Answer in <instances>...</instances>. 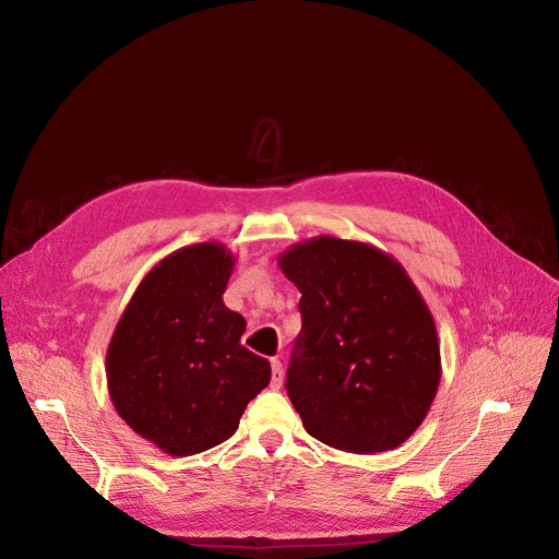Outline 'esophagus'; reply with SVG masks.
Wrapping results in <instances>:
<instances>
[{"mask_svg":"<svg viewBox=\"0 0 559 559\" xmlns=\"http://www.w3.org/2000/svg\"><path fill=\"white\" fill-rule=\"evenodd\" d=\"M270 368H273V376H270V386L273 389H280L282 382H284V368H282V361L280 359H273L270 361Z\"/></svg>","mask_w":559,"mask_h":559,"instance_id":"34e87169","label":"esophagus"}]
</instances>
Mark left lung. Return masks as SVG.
Instances as JSON below:
<instances>
[{"instance_id":"1","label":"left lung","mask_w":559,"mask_h":559,"mask_svg":"<svg viewBox=\"0 0 559 559\" xmlns=\"http://www.w3.org/2000/svg\"><path fill=\"white\" fill-rule=\"evenodd\" d=\"M298 292L286 394L302 427L331 448L394 450L425 421L441 384L431 310L386 251L333 235L277 259Z\"/></svg>"}]
</instances>
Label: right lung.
I'll return each mask as SVG.
<instances>
[{
	"label": "right lung",
	"instance_id": "right-lung-1",
	"mask_svg": "<svg viewBox=\"0 0 559 559\" xmlns=\"http://www.w3.org/2000/svg\"><path fill=\"white\" fill-rule=\"evenodd\" d=\"M235 257L222 242L173 251L132 294L107 347L116 413L173 456L230 438L270 364L242 347L247 321L226 308Z\"/></svg>",
	"mask_w": 559,
	"mask_h": 559
}]
</instances>
